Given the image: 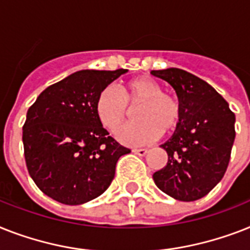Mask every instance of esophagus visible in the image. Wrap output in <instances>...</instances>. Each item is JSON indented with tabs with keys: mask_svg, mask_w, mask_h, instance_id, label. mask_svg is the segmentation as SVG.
Segmentation results:
<instances>
[{
	"mask_svg": "<svg viewBox=\"0 0 250 250\" xmlns=\"http://www.w3.org/2000/svg\"><path fill=\"white\" fill-rule=\"evenodd\" d=\"M132 151H133L135 154H137V155H140V157H144V155H146V154H147V151H149V150L147 149H133Z\"/></svg>",
	"mask_w": 250,
	"mask_h": 250,
	"instance_id": "esophagus-1",
	"label": "esophagus"
}]
</instances>
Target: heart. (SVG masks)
Wrapping results in <instances>:
<instances>
[{"label":"heart","mask_w":250,"mask_h":250,"mask_svg":"<svg viewBox=\"0 0 250 250\" xmlns=\"http://www.w3.org/2000/svg\"><path fill=\"white\" fill-rule=\"evenodd\" d=\"M140 105L136 122L119 132L118 139L125 145L153 143L162 132L173 133L182 121V106L177 96L163 92V87L149 77H137L121 87H104L97 93L95 111L107 131L118 132L129 117V107Z\"/></svg>","instance_id":"1"}]
</instances>
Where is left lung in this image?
Instances as JSON below:
<instances>
[{
    "label": "left lung",
    "mask_w": 250,
    "mask_h": 250,
    "mask_svg": "<svg viewBox=\"0 0 250 250\" xmlns=\"http://www.w3.org/2000/svg\"><path fill=\"white\" fill-rule=\"evenodd\" d=\"M174 88L182 106L181 125L162 145L167 166L153 174L167 195L194 202L222 180L235 140V114L210 84L178 68L153 70Z\"/></svg>",
    "instance_id": "1"
}]
</instances>
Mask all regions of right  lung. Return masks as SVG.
Segmentation results:
<instances>
[{"instance_id":"1","label":"right lung","mask_w":250,"mask_h":250,"mask_svg":"<svg viewBox=\"0 0 250 250\" xmlns=\"http://www.w3.org/2000/svg\"><path fill=\"white\" fill-rule=\"evenodd\" d=\"M127 69L79 70L41 92L23 125L24 157L41 191L66 206L100 196L128 147L115 141L95 111L97 93Z\"/></svg>"}]
</instances>
